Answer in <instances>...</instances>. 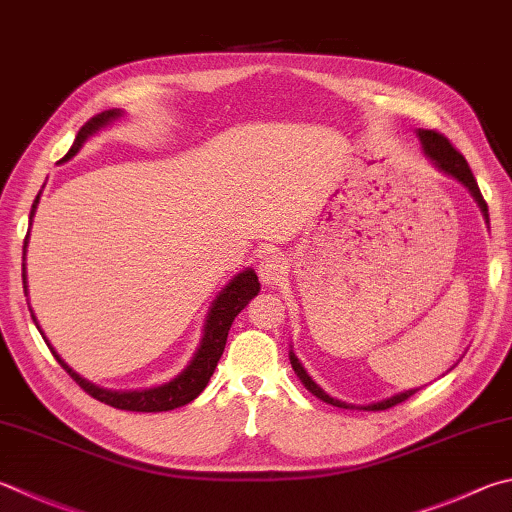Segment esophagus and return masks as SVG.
<instances>
[{
    "label": "esophagus",
    "instance_id": "1",
    "mask_svg": "<svg viewBox=\"0 0 512 512\" xmlns=\"http://www.w3.org/2000/svg\"><path fill=\"white\" fill-rule=\"evenodd\" d=\"M286 271H288V266L280 253H266L257 268V273H259V277H262L264 284H280L284 280Z\"/></svg>",
    "mask_w": 512,
    "mask_h": 512
}]
</instances>
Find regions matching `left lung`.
I'll return each instance as SVG.
<instances>
[{
	"label": "left lung",
	"instance_id": "1",
	"mask_svg": "<svg viewBox=\"0 0 512 512\" xmlns=\"http://www.w3.org/2000/svg\"><path fill=\"white\" fill-rule=\"evenodd\" d=\"M418 138H421V145H423L425 154L430 156V159H432L436 165H439L441 170L452 174L454 179H459V181H461L463 185H466V188L472 192V197L477 199L479 208H481V212H483V217H486V221H488V203H486V199H483V194H481L479 185H477V179H475V176H472V172H470L468 161L463 159V154L457 150V147H454V145L450 143V138H445L441 132H436V129H418ZM288 358H291V365H293V369H295V374L300 376L302 385H304L306 389H309V392H311L313 396H318L320 401L331 403V405H336V407H349V405L340 403V401H333V398H331L329 394H324L322 389L313 383L311 376L306 374L304 367L300 365V360L295 358L293 351L288 353ZM416 392H418V389H410V392H403V394H398V396L387 398V401H383V403L367 405V407H362V410H369V412L389 410V407H394V405H398V403L407 401V398L414 396Z\"/></svg>",
	"mask_w": 512,
	"mask_h": 512
}]
</instances>
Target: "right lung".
<instances>
[{"label": "right lung", "mask_w": 512, "mask_h": 512, "mask_svg": "<svg viewBox=\"0 0 512 512\" xmlns=\"http://www.w3.org/2000/svg\"><path fill=\"white\" fill-rule=\"evenodd\" d=\"M120 114H123L120 109H109V111H102V114L87 120V123L80 127V132L76 136V141H73L71 150L67 152V156H64L60 163L69 161L71 156H76L82 143H85L91 134H96L100 127L109 125L111 120L120 118ZM37 201H40V194H37L33 201L31 217L35 215ZM26 241H29V237L24 239V255H26ZM22 280H24V291H26V271L22 273ZM257 293H259V282H257L255 271H250L248 268V271L239 273L237 277H232L230 284L217 295V300L212 302V309H210L208 320H206V331H203L201 347L197 353H194L190 365L185 367L174 380H170V383L154 387V389H145V392H109V389L96 387L94 383H89V380L78 376L76 371H73L67 362H64L58 353H55V349L49 345V340H46V345H49L51 353L55 356V360L60 362L62 369L67 371V374L76 380V383L85 389L91 398H96V401L116 407V410H125V412H167V410H174V407L188 405L203 392V389H206L210 376L215 374V367L221 358V353H224L232 320L237 318V313L244 309V306L253 300ZM33 322H35V315H33Z\"/></svg>", "instance_id": "add662e5"}]
</instances>
